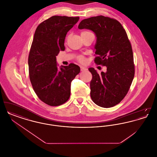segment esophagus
I'll list each match as a JSON object with an SVG mask.
<instances>
[{"instance_id":"1","label":"esophagus","mask_w":157,"mask_h":157,"mask_svg":"<svg viewBox=\"0 0 157 157\" xmlns=\"http://www.w3.org/2000/svg\"><path fill=\"white\" fill-rule=\"evenodd\" d=\"M86 70H87V69H86V67H81V71L82 72L85 71H86Z\"/></svg>"}]
</instances>
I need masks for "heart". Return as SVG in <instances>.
<instances>
[{"label":"heart","instance_id":"1","mask_svg":"<svg viewBox=\"0 0 157 157\" xmlns=\"http://www.w3.org/2000/svg\"><path fill=\"white\" fill-rule=\"evenodd\" d=\"M90 33V32H88V31H84V32H82L81 33V34L83 33ZM79 60L81 62H85V58L83 57V56H80L79 58Z\"/></svg>","mask_w":157,"mask_h":157}]
</instances>
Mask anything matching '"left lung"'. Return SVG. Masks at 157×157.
Here are the masks:
<instances>
[{
  "label": "left lung",
  "mask_w": 157,
  "mask_h": 157,
  "mask_svg": "<svg viewBox=\"0 0 157 157\" xmlns=\"http://www.w3.org/2000/svg\"><path fill=\"white\" fill-rule=\"evenodd\" d=\"M78 28L95 33L94 61L107 67L101 75L94 68L88 69L92 75L91 99L101 107L114 106L126 96L134 77L133 52L126 31L117 20L102 15L82 20Z\"/></svg>",
  "instance_id": "1"
}]
</instances>
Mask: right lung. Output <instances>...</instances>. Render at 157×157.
Segmentation results:
<instances>
[{"instance_id":"1","label":"right lung","mask_w":157,"mask_h":157,"mask_svg":"<svg viewBox=\"0 0 157 157\" xmlns=\"http://www.w3.org/2000/svg\"><path fill=\"white\" fill-rule=\"evenodd\" d=\"M79 17L53 16L40 23L35 30L28 58L29 74L33 89L46 104L59 106L71 95V82L80 72L74 63L58 69L56 56L64 51L67 32Z\"/></svg>"}]
</instances>
